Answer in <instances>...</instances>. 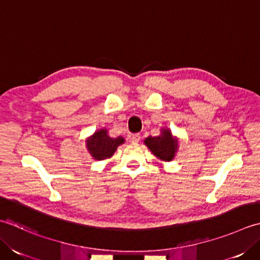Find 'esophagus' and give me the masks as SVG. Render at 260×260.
Returning a JSON list of instances; mask_svg holds the SVG:
<instances>
[{
    "instance_id": "34e87169",
    "label": "esophagus",
    "mask_w": 260,
    "mask_h": 260,
    "mask_svg": "<svg viewBox=\"0 0 260 260\" xmlns=\"http://www.w3.org/2000/svg\"><path fill=\"white\" fill-rule=\"evenodd\" d=\"M140 140H141V135L140 134H133L131 136V142L132 143H139L140 142Z\"/></svg>"
}]
</instances>
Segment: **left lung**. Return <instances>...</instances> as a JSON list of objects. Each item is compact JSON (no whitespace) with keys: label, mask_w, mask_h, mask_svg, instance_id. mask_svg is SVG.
Wrapping results in <instances>:
<instances>
[{"label":"left lung","mask_w":260,"mask_h":260,"mask_svg":"<svg viewBox=\"0 0 260 260\" xmlns=\"http://www.w3.org/2000/svg\"><path fill=\"white\" fill-rule=\"evenodd\" d=\"M144 143L152 153L164 161H171L178 150V140L172 136L171 131L168 128H162L159 136L146 137Z\"/></svg>","instance_id":"left-lung-1"}]
</instances>
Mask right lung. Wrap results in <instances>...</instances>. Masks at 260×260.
<instances>
[{
	"label": "right lung",
	"instance_id": "right-lung-1",
	"mask_svg": "<svg viewBox=\"0 0 260 260\" xmlns=\"http://www.w3.org/2000/svg\"><path fill=\"white\" fill-rule=\"evenodd\" d=\"M124 143V139L121 136L113 137L108 136L107 129H99L86 140V149H88L91 156L95 160H105L115 153L120 144Z\"/></svg>",
	"mask_w": 260,
	"mask_h": 260
}]
</instances>
